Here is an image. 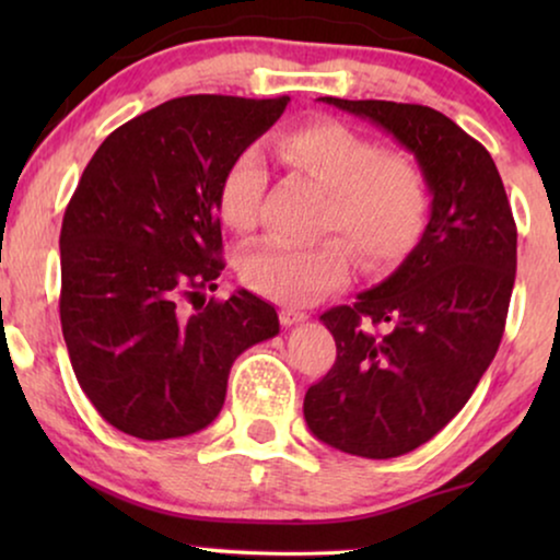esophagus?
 Returning a JSON list of instances; mask_svg holds the SVG:
<instances>
[{
	"label": "esophagus",
	"mask_w": 560,
	"mask_h": 560,
	"mask_svg": "<svg viewBox=\"0 0 560 560\" xmlns=\"http://www.w3.org/2000/svg\"><path fill=\"white\" fill-rule=\"evenodd\" d=\"M305 318H308V313H303V311H298V308H280L282 326H295V324H301V320H305Z\"/></svg>",
	"instance_id": "34e87169"
}]
</instances>
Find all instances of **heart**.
<instances>
[{
  "label": "heart",
  "instance_id": "obj_1",
  "mask_svg": "<svg viewBox=\"0 0 560 560\" xmlns=\"http://www.w3.org/2000/svg\"><path fill=\"white\" fill-rule=\"evenodd\" d=\"M280 158L328 194L318 232L341 234L311 247L265 242L244 252L240 278L255 293L288 305H305L347 285L359 262L385 270L400 262L423 234L431 190L418 163L385 152L370 137L341 121H313L282 135ZM267 171L255 150L232 160L219 183V217L236 234L257 224Z\"/></svg>",
  "mask_w": 560,
  "mask_h": 560
}]
</instances>
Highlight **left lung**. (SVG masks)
Wrapping results in <instances>:
<instances>
[{"label": "left lung", "mask_w": 560, "mask_h": 560, "mask_svg": "<svg viewBox=\"0 0 560 560\" xmlns=\"http://www.w3.org/2000/svg\"><path fill=\"white\" fill-rule=\"evenodd\" d=\"M318 102L393 135L431 190V219L402 265L354 305L320 316L336 362L303 400L318 441L395 458L431 441L492 364L515 285L517 229L492 155L446 114L377 98Z\"/></svg>", "instance_id": "8db88e82"}]
</instances>
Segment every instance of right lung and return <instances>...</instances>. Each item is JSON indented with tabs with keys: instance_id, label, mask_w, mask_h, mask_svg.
Listing matches in <instances>:
<instances>
[{
	"instance_id": "obj_1",
	"label": "right lung",
	"mask_w": 560,
	"mask_h": 560,
	"mask_svg": "<svg viewBox=\"0 0 560 560\" xmlns=\"http://www.w3.org/2000/svg\"><path fill=\"white\" fill-rule=\"evenodd\" d=\"M290 96H180L106 137L60 229V326L75 380L106 423L180 439L221 412L244 349L280 331L249 290L195 303L224 270L219 183Z\"/></svg>"
}]
</instances>
